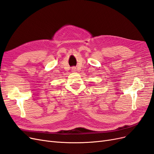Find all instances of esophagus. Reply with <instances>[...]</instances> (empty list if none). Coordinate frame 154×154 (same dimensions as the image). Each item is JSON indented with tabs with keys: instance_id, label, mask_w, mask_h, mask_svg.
Returning <instances> with one entry per match:
<instances>
[{
	"instance_id": "1",
	"label": "esophagus",
	"mask_w": 154,
	"mask_h": 154,
	"mask_svg": "<svg viewBox=\"0 0 154 154\" xmlns=\"http://www.w3.org/2000/svg\"><path fill=\"white\" fill-rule=\"evenodd\" d=\"M76 68L75 67H72V71H76Z\"/></svg>"
}]
</instances>
